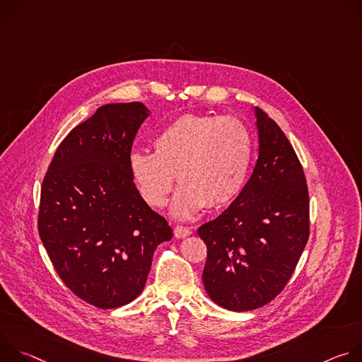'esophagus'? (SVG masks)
Returning a JSON list of instances; mask_svg holds the SVG:
<instances>
[{"instance_id": "obj_1", "label": "esophagus", "mask_w": 362, "mask_h": 362, "mask_svg": "<svg viewBox=\"0 0 362 362\" xmlns=\"http://www.w3.org/2000/svg\"><path fill=\"white\" fill-rule=\"evenodd\" d=\"M192 233V229L190 228H186V226H176L175 228V235H176V238H186V236H189Z\"/></svg>"}]
</instances>
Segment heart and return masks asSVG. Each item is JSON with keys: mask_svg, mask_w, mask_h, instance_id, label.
<instances>
[{"mask_svg": "<svg viewBox=\"0 0 362 362\" xmlns=\"http://www.w3.org/2000/svg\"><path fill=\"white\" fill-rule=\"evenodd\" d=\"M252 162V137L235 117L186 115L153 139V153L134 151L129 172L141 199L151 208L166 204L175 185H182L172 215L189 218L222 209L242 192Z\"/></svg>", "mask_w": 362, "mask_h": 362, "instance_id": "b5f03b06", "label": "heart"}]
</instances>
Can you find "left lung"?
Returning a JSON list of instances; mask_svg holds the SVG:
<instances>
[{
  "instance_id": "left-lung-1",
  "label": "left lung",
  "mask_w": 362,
  "mask_h": 362,
  "mask_svg": "<svg viewBox=\"0 0 362 362\" xmlns=\"http://www.w3.org/2000/svg\"><path fill=\"white\" fill-rule=\"evenodd\" d=\"M259 156L229 208L197 229L208 246L203 285L230 311L261 308L292 276L309 238V193L296 153L281 127L255 107Z\"/></svg>"
}]
</instances>
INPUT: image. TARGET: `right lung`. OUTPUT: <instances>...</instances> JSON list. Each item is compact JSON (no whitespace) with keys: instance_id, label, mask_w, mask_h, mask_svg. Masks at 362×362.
<instances>
[{"instance_id":"right-lung-1","label":"right lung","mask_w":362,"mask_h":362,"mask_svg":"<svg viewBox=\"0 0 362 362\" xmlns=\"http://www.w3.org/2000/svg\"><path fill=\"white\" fill-rule=\"evenodd\" d=\"M143 103H113L76 126L57 147L41 185L38 233L66 286L101 309L144 288L153 253L173 236L136 189L129 158Z\"/></svg>"}]
</instances>
